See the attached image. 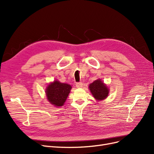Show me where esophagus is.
Returning a JSON list of instances; mask_svg holds the SVG:
<instances>
[{"label":"esophagus","instance_id":"esophagus-1","mask_svg":"<svg viewBox=\"0 0 154 154\" xmlns=\"http://www.w3.org/2000/svg\"><path fill=\"white\" fill-rule=\"evenodd\" d=\"M76 87L77 88H82L83 87V83L82 82H78L76 83Z\"/></svg>","mask_w":154,"mask_h":154}]
</instances>
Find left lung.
Masks as SVG:
<instances>
[{
  "mask_svg": "<svg viewBox=\"0 0 154 154\" xmlns=\"http://www.w3.org/2000/svg\"><path fill=\"white\" fill-rule=\"evenodd\" d=\"M91 94L97 101L105 100L108 96L109 89L101 79L95 80L88 87Z\"/></svg>",
  "mask_w": 154,
  "mask_h": 154,
  "instance_id": "1",
  "label": "left lung"
}]
</instances>
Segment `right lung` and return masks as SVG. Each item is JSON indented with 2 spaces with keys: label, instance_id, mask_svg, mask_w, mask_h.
<instances>
[{
  "label": "right lung",
  "instance_id": "obj_1",
  "mask_svg": "<svg viewBox=\"0 0 154 154\" xmlns=\"http://www.w3.org/2000/svg\"><path fill=\"white\" fill-rule=\"evenodd\" d=\"M72 87L67 84L55 80L46 87L45 94L51 104L55 106H63L66 102Z\"/></svg>",
  "mask_w": 154,
  "mask_h": 154
}]
</instances>
